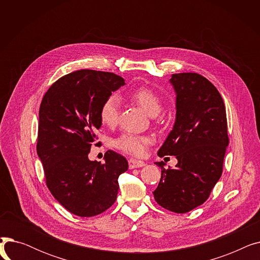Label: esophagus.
<instances>
[{
	"mask_svg": "<svg viewBox=\"0 0 260 260\" xmlns=\"http://www.w3.org/2000/svg\"><path fill=\"white\" fill-rule=\"evenodd\" d=\"M128 165L129 169H137V168H142L145 166V162L137 159H129L128 160Z\"/></svg>",
	"mask_w": 260,
	"mask_h": 260,
	"instance_id": "1",
	"label": "esophagus"
}]
</instances>
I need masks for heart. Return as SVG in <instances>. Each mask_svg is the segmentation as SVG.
<instances>
[{
  "mask_svg": "<svg viewBox=\"0 0 260 260\" xmlns=\"http://www.w3.org/2000/svg\"><path fill=\"white\" fill-rule=\"evenodd\" d=\"M128 98L132 102L142 107L152 117L157 116L161 111V99L158 93L147 86H140L131 91ZM120 101L117 95L111 94L103 101L100 107V120L104 125L114 127L119 121ZM153 143L149 136L137 134H123L114 141L119 151L133 156H142L146 148Z\"/></svg>",
  "mask_w": 260,
  "mask_h": 260,
  "instance_id": "heart-1",
  "label": "heart"
}]
</instances>
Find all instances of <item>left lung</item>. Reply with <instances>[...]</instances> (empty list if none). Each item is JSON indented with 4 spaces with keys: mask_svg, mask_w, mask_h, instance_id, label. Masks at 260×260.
Here are the masks:
<instances>
[{
    "mask_svg": "<svg viewBox=\"0 0 260 260\" xmlns=\"http://www.w3.org/2000/svg\"><path fill=\"white\" fill-rule=\"evenodd\" d=\"M176 121L158 156H176L175 169L161 168L154 190L159 206L175 213H187L206 201L222 174L229 145L226 113L221 94L196 73L174 74Z\"/></svg>",
    "mask_w": 260,
    "mask_h": 260,
    "instance_id": "left-lung-1",
    "label": "left lung"
}]
</instances>
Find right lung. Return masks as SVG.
<instances>
[{"label": "right lung", "instance_id": "right-lung-1", "mask_svg": "<svg viewBox=\"0 0 260 260\" xmlns=\"http://www.w3.org/2000/svg\"><path fill=\"white\" fill-rule=\"evenodd\" d=\"M124 84L113 73L80 70L54 82L41 102L37 153L46 185L77 216L91 217L111 208L119 176L128 169L127 160L114 151L105 153L104 163L88 159L102 124L101 104Z\"/></svg>", "mask_w": 260, "mask_h": 260}]
</instances>
